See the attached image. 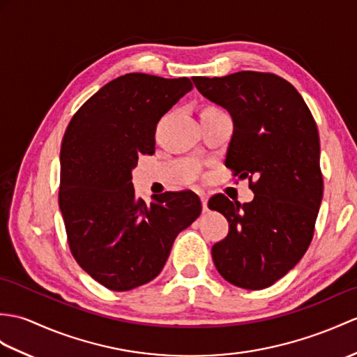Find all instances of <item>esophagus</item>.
Masks as SVG:
<instances>
[{
  "label": "esophagus",
  "instance_id": "34e87169",
  "mask_svg": "<svg viewBox=\"0 0 357 357\" xmlns=\"http://www.w3.org/2000/svg\"><path fill=\"white\" fill-rule=\"evenodd\" d=\"M199 197H201V202H202V208H204V211H208V195H205V193H199Z\"/></svg>",
  "mask_w": 357,
  "mask_h": 357
}]
</instances>
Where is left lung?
Masks as SVG:
<instances>
[{
    "mask_svg": "<svg viewBox=\"0 0 357 357\" xmlns=\"http://www.w3.org/2000/svg\"><path fill=\"white\" fill-rule=\"evenodd\" d=\"M193 84L229 112L234 130L225 165L250 178L254 192L243 205L223 195L208 201L229 223L228 236L211 250L214 266L237 287H269L312 242L324 190L317 123L301 94L275 74L238 71L193 77Z\"/></svg>",
    "mask_w": 357,
    "mask_h": 357,
    "instance_id": "1",
    "label": "left lung"
}]
</instances>
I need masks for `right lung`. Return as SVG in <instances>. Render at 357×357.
I'll list each match as a JSON object with an SVG mask.
<instances>
[{"instance_id": "add662e5", "label": "right lung", "mask_w": 357, "mask_h": 357, "mask_svg": "<svg viewBox=\"0 0 357 357\" xmlns=\"http://www.w3.org/2000/svg\"><path fill=\"white\" fill-rule=\"evenodd\" d=\"M193 84L129 73L114 79L74 114L61 147L59 208L80 268L98 283L124 292L162 271L176 236L202 205L193 192L135 196L138 155L155 152L162 115Z\"/></svg>"}]
</instances>
